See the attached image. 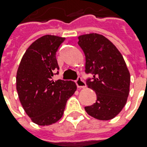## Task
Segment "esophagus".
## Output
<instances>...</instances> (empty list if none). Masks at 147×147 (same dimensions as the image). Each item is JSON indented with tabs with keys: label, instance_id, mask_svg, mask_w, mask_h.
<instances>
[{
	"label": "esophagus",
	"instance_id": "1",
	"mask_svg": "<svg viewBox=\"0 0 147 147\" xmlns=\"http://www.w3.org/2000/svg\"><path fill=\"white\" fill-rule=\"evenodd\" d=\"M76 85H77L78 88H84V87H86V84L82 80L81 77H78V79L76 81Z\"/></svg>",
	"mask_w": 147,
	"mask_h": 147
}]
</instances>
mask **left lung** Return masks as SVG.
<instances>
[{"mask_svg":"<svg viewBox=\"0 0 147 147\" xmlns=\"http://www.w3.org/2000/svg\"><path fill=\"white\" fill-rule=\"evenodd\" d=\"M78 39L85 55V72L94 75L86 84L97 94L96 102L84 109L95 119H113L124 108L129 94L130 74L124 58L102 35L90 33Z\"/></svg>","mask_w":147,"mask_h":147,"instance_id":"left-lung-1","label":"left lung"}]
</instances>
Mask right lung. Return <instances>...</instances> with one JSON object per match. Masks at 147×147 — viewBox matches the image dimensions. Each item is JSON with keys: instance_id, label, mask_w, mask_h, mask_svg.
<instances>
[{"instance_id": "1", "label": "right lung", "mask_w": 147, "mask_h": 147, "mask_svg": "<svg viewBox=\"0 0 147 147\" xmlns=\"http://www.w3.org/2000/svg\"><path fill=\"white\" fill-rule=\"evenodd\" d=\"M64 40L57 36H41L28 47L18 66L16 89L19 101L38 125H49L61 119L67 101L76 90L71 80H53L54 71L59 69L56 52Z\"/></svg>"}]
</instances>
